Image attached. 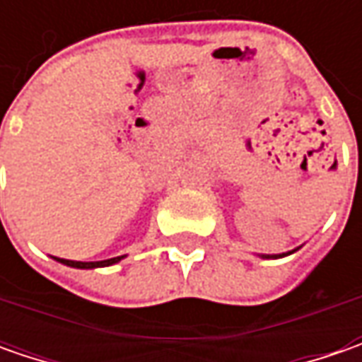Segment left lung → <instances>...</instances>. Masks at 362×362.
I'll return each mask as SVG.
<instances>
[{"mask_svg":"<svg viewBox=\"0 0 362 362\" xmlns=\"http://www.w3.org/2000/svg\"><path fill=\"white\" fill-rule=\"evenodd\" d=\"M288 254H292V252H286V254H274V256H262V257H284Z\"/></svg>","mask_w":362,"mask_h":362,"instance_id":"obj_1","label":"left lung"}]
</instances>
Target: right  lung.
<instances>
[{"label":"right lung","instance_id":"right-lung-1","mask_svg":"<svg viewBox=\"0 0 362 362\" xmlns=\"http://www.w3.org/2000/svg\"><path fill=\"white\" fill-rule=\"evenodd\" d=\"M124 256L110 257V259H103V262H74V259H64V257H54L56 262H60L64 266H70V268H80V270H92V268H105V266H112L120 262Z\"/></svg>","mask_w":362,"mask_h":362}]
</instances>
